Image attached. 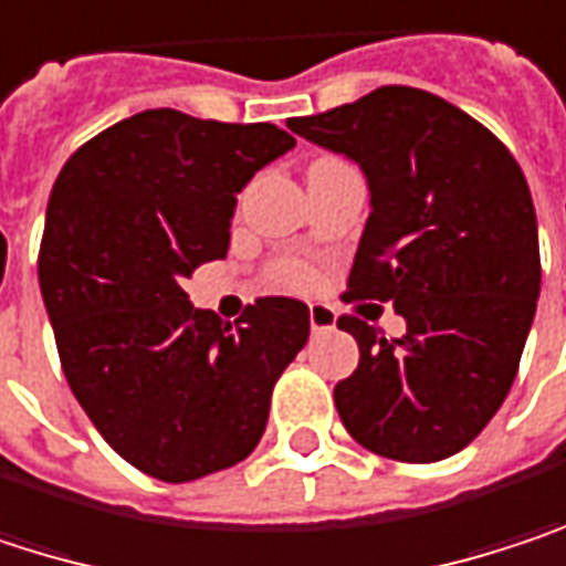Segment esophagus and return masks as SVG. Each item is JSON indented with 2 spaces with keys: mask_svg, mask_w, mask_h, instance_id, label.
Here are the masks:
<instances>
[{
  "mask_svg": "<svg viewBox=\"0 0 566 566\" xmlns=\"http://www.w3.org/2000/svg\"><path fill=\"white\" fill-rule=\"evenodd\" d=\"M310 328H313V335L332 332L335 328V310L332 306H322V303H313L310 306Z\"/></svg>",
  "mask_w": 566,
  "mask_h": 566,
  "instance_id": "1",
  "label": "esophagus"
}]
</instances>
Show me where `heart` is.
<instances>
[{
	"label": "heart",
	"mask_w": 566,
	"mask_h": 566,
	"mask_svg": "<svg viewBox=\"0 0 566 566\" xmlns=\"http://www.w3.org/2000/svg\"><path fill=\"white\" fill-rule=\"evenodd\" d=\"M276 283L293 286V290H306V286H313V270L303 266V263H283L276 270Z\"/></svg>",
	"instance_id": "1"
}]
</instances>
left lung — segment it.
<instances>
[{
  "instance_id": "left-lung-1",
  "label": "left lung",
  "mask_w": 566,
  "mask_h": 566,
  "mask_svg": "<svg viewBox=\"0 0 566 566\" xmlns=\"http://www.w3.org/2000/svg\"><path fill=\"white\" fill-rule=\"evenodd\" d=\"M352 159L371 191L345 303H394L403 338L342 316L358 368L335 385L371 453L437 462L469 447L518 375L541 293L537 218L515 156L469 113L417 87L286 123Z\"/></svg>"
}]
</instances>
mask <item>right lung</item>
<instances>
[{
    "mask_svg": "<svg viewBox=\"0 0 566 566\" xmlns=\"http://www.w3.org/2000/svg\"><path fill=\"white\" fill-rule=\"evenodd\" d=\"M296 139L273 123L143 109L84 143L48 198L38 283L64 378L106 443L163 482L248 460L310 306L221 322L181 280L231 244L238 191Z\"/></svg>",
    "mask_w": 566,
    "mask_h": 566,
    "instance_id": "1",
    "label": "right lung"
}]
</instances>
